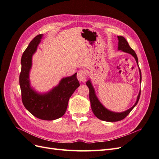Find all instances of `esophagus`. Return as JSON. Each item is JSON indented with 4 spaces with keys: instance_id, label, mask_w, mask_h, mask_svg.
Segmentation results:
<instances>
[{
    "instance_id": "34e87169",
    "label": "esophagus",
    "mask_w": 159,
    "mask_h": 159,
    "mask_svg": "<svg viewBox=\"0 0 159 159\" xmlns=\"http://www.w3.org/2000/svg\"><path fill=\"white\" fill-rule=\"evenodd\" d=\"M77 78L78 80L81 81V82H83L85 81L86 80V75H85V72L83 70H80L78 71V74H77Z\"/></svg>"
}]
</instances>
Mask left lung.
<instances>
[{
	"instance_id": "8db88e82",
	"label": "left lung",
	"mask_w": 159,
	"mask_h": 159,
	"mask_svg": "<svg viewBox=\"0 0 159 159\" xmlns=\"http://www.w3.org/2000/svg\"><path fill=\"white\" fill-rule=\"evenodd\" d=\"M117 38L119 40L118 50H121L123 52L128 53V54L133 56L134 57V58L135 59L137 66L139 67V74H140V83H141V72L139 66L138 58H137L136 53L134 52V51L129 46L127 41L123 36H118ZM86 85H87V86L89 89V100L91 103V109H92L93 113L98 119L105 121L115 122V121H121V120L123 119L125 117H127V115H128L130 112L131 111L132 109L136 106V105L137 104L139 100V98H140L141 90L139 91V93L137 95V98L135 103H134L131 108H129V109L125 111H123V112H120V113L114 112L107 109V108H105L102 105V103L100 102V101L99 100L97 95L95 94V91L92 85V83H91V80H88L87 82H86Z\"/></svg>"
}]
</instances>
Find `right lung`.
Listing matches in <instances>:
<instances>
[{"instance_id": "right-lung-1", "label": "right lung", "mask_w": 159, "mask_h": 159, "mask_svg": "<svg viewBox=\"0 0 159 159\" xmlns=\"http://www.w3.org/2000/svg\"><path fill=\"white\" fill-rule=\"evenodd\" d=\"M42 37L43 34L36 36L24 52L19 83L22 103L26 109L38 119L52 121L64 115L70 97L80 84L77 79V73H75L71 76L63 78L56 86L45 93L38 92L32 87L30 71L32 66V56Z\"/></svg>"}]
</instances>
